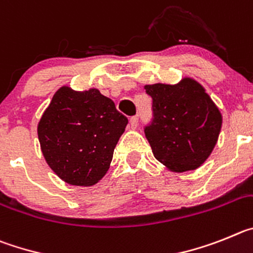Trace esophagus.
<instances>
[{
	"instance_id": "esophagus-1",
	"label": "esophagus",
	"mask_w": 253,
	"mask_h": 253,
	"mask_svg": "<svg viewBox=\"0 0 253 253\" xmlns=\"http://www.w3.org/2000/svg\"><path fill=\"white\" fill-rule=\"evenodd\" d=\"M137 125H138L137 116H135V117H131V120H129V126H131V128L135 129L136 127H137Z\"/></svg>"
}]
</instances>
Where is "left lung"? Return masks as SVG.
<instances>
[{
    "mask_svg": "<svg viewBox=\"0 0 253 253\" xmlns=\"http://www.w3.org/2000/svg\"><path fill=\"white\" fill-rule=\"evenodd\" d=\"M151 124L145 136L156 160L175 172L199 168L217 143L222 115L197 81L184 78L177 84H150Z\"/></svg>",
    "mask_w": 253,
    "mask_h": 253,
    "instance_id": "1",
    "label": "left lung"
}]
</instances>
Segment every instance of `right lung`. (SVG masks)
I'll list each match as a JSON object with an SVG mask.
<instances>
[{
    "label": "right lung",
    "mask_w": 253,
    "mask_h": 253,
    "mask_svg": "<svg viewBox=\"0 0 253 253\" xmlns=\"http://www.w3.org/2000/svg\"><path fill=\"white\" fill-rule=\"evenodd\" d=\"M128 120L98 89L56 90L38 125L40 147L50 169L72 185L98 183Z\"/></svg>",
    "instance_id": "1"
}]
</instances>
